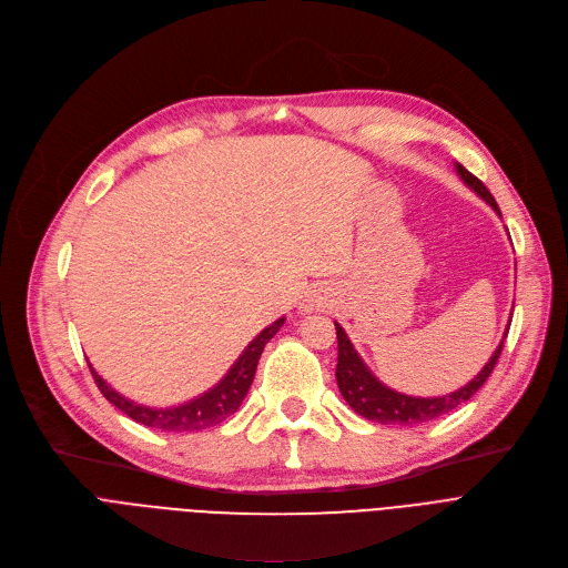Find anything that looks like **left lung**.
I'll list each match as a JSON object with an SVG mask.
<instances>
[{"mask_svg": "<svg viewBox=\"0 0 568 568\" xmlns=\"http://www.w3.org/2000/svg\"><path fill=\"white\" fill-rule=\"evenodd\" d=\"M456 172L463 179V183L473 187L488 206H493V211L503 217L497 209V202L493 199V194L488 192V187L463 164L456 162ZM337 327V344H339V355H337V385L342 396L346 398V404L362 417L372 419V422H381V424H404V426H413V424H424L436 419L440 415L452 413L454 408H458L460 404L468 402V398L486 383V378L493 374L495 364L499 353H503V344L507 339V332L503 342L495 348V353L490 355V359L486 362L484 369L468 383L463 385L460 389L452 392V394H443V396H408L402 392H394L387 385H383L372 372L369 366L362 362V357L357 355V351L353 348L348 335L344 332V327L339 323H335Z\"/></svg>", "mask_w": 568, "mask_h": 568, "instance_id": "left-lung-1", "label": "left lung"}]
</instances>
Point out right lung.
<instances>
[{"label": "right lung", "instance_id": "obj_1", "mask_svg": "<svg viewBox=\"0 0 568 568\" xmlns=\"http://www.w3.org/2000/svg\"><path fill=\"white\" fill-rule=\"evenodd\" d=\"M284 321L286 318H277L273 325L261 329L215 387H211L202 396L192 398V402L174 406V408H149V406H140L135 402H130V398L121 396L116 389H112L103 378H100L93 372L91 364H89V369L93 374L98 389L103 392L108 402L114 404L121 413H125L135 422L151 426V428H160V430H202L209 426H217L220 422H224L229 415H233L241 408L243 398L247 396L250 385L254 381L258 357H261L265 344H268L277 335V329L284 325Z\"/></svg>", "mask_w": 568, "mask_h": 568}]
</instances>
